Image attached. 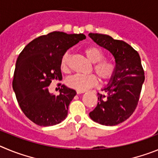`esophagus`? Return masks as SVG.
Segmentation results:
<instances>
[{"instance_id": "34e87169", "label": "esophagus", "mask_w": 158, "mask_h": 158, "mask_svg": "<svg viewBox=\"0 0 158 158\" xmlns=\"http://www.w3.org/2000/svg\"><path fill=\"white\" fill-rule=\"evenodd\" d=\"M77 94H83V93H85V91H80V90H77Z\"/></svg>"}]
</instances>
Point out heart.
<instances>
[{
  "label": "heart",
  "mask_w": 158,
  "mask_h": 158,
  "mask_svg": "<svg viewBox=\"0 0 158 158\" xmlns=\"http://www.w3.org/2000/svg\"><path fill=\"white\" fill-rule=\"evenodd\" d=\"M83 52L89 61L94 63V70L101 80L106 82L114 76L116 66L113 62L102 60L104 58V53L99 48L96 46H88L83 49ZM69 58V53L66 52L60 60V69L64 72L68 70ZM97 83L98 78L93 74L87 76L76 74L67 79L68 86L80 91H86L89 88L96 86Z\"/></svg>",
  "instance_id": "1"
}]
</instances>
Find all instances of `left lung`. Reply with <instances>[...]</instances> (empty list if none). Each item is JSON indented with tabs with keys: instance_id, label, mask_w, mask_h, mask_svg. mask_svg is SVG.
<instances>
[{
	"instance_id": "1",
	"label": "left lung",
	"mask_w": 158,
	"mask_h": 158,
	"mask_svg": "<svg viewBox=\"0 0 158 158\" xmlns=\"http://www.w3.org/2000/svg\"><path fill=\"white\" fill-rule=\"evenodd\" d=\"M89 36L109 51L116 63L114 76L102 89L107 96L98 94V105L89 116L100 124L115 126L128 119L138 105L145 80L141 59L137 51L123 41L102 34L89 33Z\"/></svg>"
}]
</instances>
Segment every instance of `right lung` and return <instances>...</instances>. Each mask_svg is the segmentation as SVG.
<instances>
[{"label":"right lung","mask_w":158,"mask_h":158,"mask_svg":"<svg viewBox=\"0 0 158 158\" xmlns=\"http://www.w3.org/2000/svg\"><path fill=\"white\" fill-rule=\"evenodd\" d=\"M85 38L83 34L53 31L31 41L17 58L12 87L25 116L36 124L56 125L68 116L76 90L62 85L56 96L48 86L62 79L60 60L67 50Z\"/></svg>","instance_id":"1"}]
</instances>
